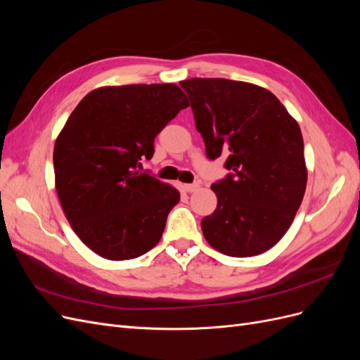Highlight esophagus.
<instances>
[{
	"instance_id": "34e87169",
	"label": "esophagus",
	"mask_w": 360,
	"mask_h": 360,
	"mask_svg": "<svg viewBox=\"0 0 360 360\" xmlns=\"http://www.w3.org/2000/svg\"><path fill=\"white\" fill-rule=\"evenodd\" d=\"M184 191L192 193V192H197L200 189V183H191V184H184Z\"/></svg>"
}]
</instances>
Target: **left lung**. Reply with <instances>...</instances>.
Listing matches in <instances>:
<instances>
[{
    "label": "left lung",
    "instance_id": "8db88e82",
    "mask_svg": "<svg viewBox=\"0 0 360 360\" xmlns=\"http://www.w3.org/2000/svg\"><path fill=\"white\" fill-rule=\"evenodd\" d=\"M188 93L205 155L226 156L228 176L212 184L216 210L201 221L212 248L254 257L287 233L307 189L300 127L275 94L255 84L191 78Z\"/></svg>",
    "mask_w": 360,
    "mask_h": 360
}]
</instances>
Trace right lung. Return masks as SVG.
Here are the masks:
<instances>
[{"instance_id": "add662e5", "label": "right lung", "mask_w": 360, "mask_h": 360, "mask_svg": "<svg viewBox=\"0 0 360 360\" xmlns=\"http://www.w3.org/2000/svg\"><path fill=\"white\" fill-rule=\"evenodd\" d=\"M188 99L176 84L101 86L75 108L53 147L56 189L72 230L93 252L122 261L160 240L180 192L150 174L155 138Z\"/></svg>"}]
</instances>
